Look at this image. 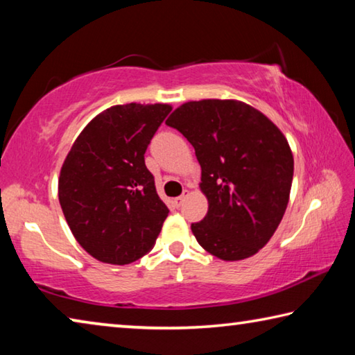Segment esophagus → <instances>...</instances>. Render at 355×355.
<instances>
[{
    "mask_svg": "<svg viewBox=\"0 0 355 355\" xmlns=\"http://www.w3.org/2000/svg\"><path fill=\"white\" fill-rule=\"evenodd\" d=\"M189 194H191V192H189L188 189H186L182 196H180V197H175V199H173V203H175V207H182V205H183V202H184V199H186V197H188Z\"/></svg>",
    "mask_w": 355,
    "mask_h": 355,
    "instance_id": "1",
    "label": "esophagus"
}]
</instances>
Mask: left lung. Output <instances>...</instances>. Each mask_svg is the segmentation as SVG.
<instances>
[{"mask_svg": "<svg viewBox=\"0 0 355 355\" xmlns=\"http://www.w3.org/2000/svg\"><path fill=\"white\" fill-rule=\"evenodd\" d=\"M196 150L203 220L191 225L203 249L224 261L255 255L277 230L290 200L294 159L272 120L239 100H199L166 120Z\"/></svg>", "mask_w": 355, "mask_h": 355, "instance_id": "obj_1", "label": "left lung"}]
</instances>
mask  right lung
<instances>
[{"label":"right lung","instance_id":"add662e5","mask_svg":"<svg viewBox=\"0 0 355 355\" xmlns=\"http://www.w3.org/2000/svg\"><path fill=\"white\" fill-rule=\"evenodd\" d=\"M171 111L167 103L107 107L65 156L59 203L75 239L95 260L122 266L153 249L169 209L144 155Z\"/></svg>","mask_w":355,"mask_h":355}]
</instances>
